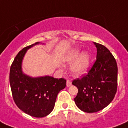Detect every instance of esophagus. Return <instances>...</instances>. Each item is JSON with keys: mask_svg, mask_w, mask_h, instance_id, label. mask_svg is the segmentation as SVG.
Returning <instances> with one entry per match:
<instances>
[{"mask_svg": "<svg viewBox=\"0 0 128 128\" xmlns=\"http://www.w3.org/2000/svg\"><path fill=\"white\" fill-rule=\"evenodd\" d=\"M71 85H72L71 81L69 80H67V81H66V86H67V87H70Z\"/></svg>", "mask_w": 128, "mask_h": 128, "instance_id": "34e87169", "label": "esophagus"}]
</instances>
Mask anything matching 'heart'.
<instances>
[{
    "instance_id": "heart-1",
    "label": "heart",
    "mask_w": 128,
    "mask_h": 128,
    "mask_svg": "<svg viewBox=\"0 0 128 128\" xmlns=\"http://www.w3.org/2000/svg\"><path fill=\"white\" fill-rule=\"evenodd\" d=\"M62 61L72 64L70 70L74 77L84 76L89 71L91 64V55L88 52H82L79 48H74L66 52L62 57Z\"/></svg>"
}]
</instances>
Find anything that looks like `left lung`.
I'll return each instance as SVG.
<instances>
[{
    "instance_id": "obj_1",
    "label": "left lung",
    "mask_w": 128,
    "mask_h": 128,
    "mask_svg": "<svg viewBox=\"0 0 128 128\" xmlns=\"http://www.w3.org/2000/svg\"><path fill=\"white\" fill-rule=\"evenodd\" d=\"M93 43L96 48V60L88 75L72 82L78 89L75 103L88 113L101 110L110 103L116 94L118 80L114 57L106 47Z\"/></svg>"
}]
</instances>
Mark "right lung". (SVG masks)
I'll return each mask as SVG.
<instances>
[{
	"instance_id": "add662e5",
	"label": "right lung",
	"mask_w": 128,
	"mask_h": 128,
	"mask_svg": "<svg viewBox=\"0 0 128 128\" xmlns=\"http://www.w3.org/2000/svg\"><path fill=\"white\" fill-rule=\"evenodd\" d=\"M40 44H45L37 42L20 51L10 71V88L16 104L24 112L36 118L44 117L51 112L57 95L66 86L64 78L50 76L32 77L24 73L22 62L28 50Z\"/></svg>"
}]
</instances>
